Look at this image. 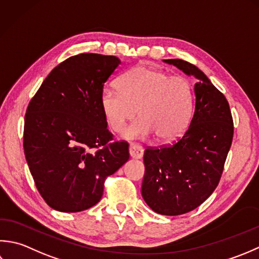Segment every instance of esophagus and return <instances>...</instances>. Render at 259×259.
<instances>
[{"instance_id":"34e87169","label":"esophagus","mask_w":259,"mask_h":259,"mask_svg":"<svg viewBox=\"0 0 259 259\" xmlns=\"http://www.w3.org/2000/svg\"><path fill=\"white\" fill-rule=\"evenodd\" d=\"M144 154V150L143 147L139 144H135V143H132L130 145V155L131 157H133V159H142Z\"/></svg>"}]
</instances>
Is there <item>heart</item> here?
<instances>
[{"label": "heart", "mask_w": 259, "mask_h": 259, "mask_svg": "<svg viewBox=\"0 0 259 259\" xmlns=\"http://www.w3.org/2000/svg\"><path fill=\"white\" fill-rule=\"evenodd\" d=\"M194 93L189 79L145 66H137L118 79V89L105 87L100 107L109 127L124 132L126 139H145L153 133L159 141L176 139L187 128L193 113Z\"/></svg>", "instance_id": "obj_1"}]
</instances>
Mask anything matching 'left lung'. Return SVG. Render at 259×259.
I'll list each match as a JSON object with an SVG mask.
<instances>
[{
	"instance_id": "8db88e82",
	"label": "left lung",
	"mask_w": 259,
	"mask_h": 259,
	"mask_svg": "<svg viewBox=\"0 0 259 259\" xmlns=\"http://www.w3.org/2000/svg\"><path fill=\"white\" fill-rule=\"evenodd\" d=\"M197 79L196 108L176 143L146 149L142 197L156 213L179 215L198 208L217 188L233 142L229 104L204 73L181 59L163 60Z\"/></svg>"
}]
</instances>
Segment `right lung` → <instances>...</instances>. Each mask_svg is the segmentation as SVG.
Returning <instances> with one entry per match:
<instances>
[{
  "label": "right lung",
  "mask_w": 259,
  "mask_h": 259,
  "mask_svg": "<svg viewBox=\"0 0 259 259\" xmlns=\"http://www.w3.org/2000/svg\"><path fill=\"white\" fill-rule=\"evenodd\" d=\"M120 60L80 54L58 65L26 109L23 147L41 197L52 209L79 212L99 202L104 182L130 159L114 142L100 94ZM93 148H98L94 152Z\"/></svg>",
  "instance_id": "obj_1"
}]
</instances>
